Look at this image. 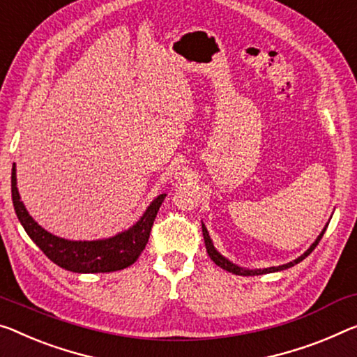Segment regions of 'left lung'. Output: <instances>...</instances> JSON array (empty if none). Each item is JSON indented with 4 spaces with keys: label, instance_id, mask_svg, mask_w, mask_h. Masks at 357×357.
<instances>
[{
    "label": "left lung",
    "instance_id": "left-lung-1",
    "mask_svg": "<svg viewBox=\"0 0 357 357\" xmlns=\"http://www.w3.org/2000/svg\"><path fill=\"white\" fill-rule=\"evenodd\" d=\"M326 229H327V225H326V227H324V229H322V231H321V234L317 236L314 243H312V244L310 245V249L306 250L303 255H300L298 259H295L294 261L286 263V265H281V266L263 268V270H249V268L238 266V265H234L233 261H229L228 259H225V257L220 254V252H218L215 248H213V244H212V239H211V236H209V231H207V228L204 227V223H202V236H204L206 249H207V254H209V257H211V260H212L213 263H215L217 266H220V268H223V270H227V271L233 273V274H238V276H259V274H266V273H274V271H282V270H287V268H290V266L297 265V263H300L301 260H305L306 257H308V255L311 254V252L316 249V245L319 244V241H321L322 236H324Z\"/></svg>",
    "mask_w": 357,
    "mask_h": 357
}]
</instances>
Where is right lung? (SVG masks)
Listing matches in <instances>:
<instances>
[{"mask_svg": "<svg viewBox=\"0 0 357 357\" xmlns=\"http://www.w3.org/2000/svg\"><path fill=\"white\" fill-rule=\"evenodd\" d=\"M10 191H13L14 211L30 239L45 252L49 260L73 273H109L124 270L132 265L145 249L153 222H155L156 213L166 197V193L155 197L139 222L112 238L70 241L46 231L26 212L17 190L15 164L13 167V175H10Z\"/></svg>", "mask_w": 357, "mask_h": 357, "instance_id": "1", "label": "right lung"}]
</instances>
